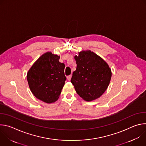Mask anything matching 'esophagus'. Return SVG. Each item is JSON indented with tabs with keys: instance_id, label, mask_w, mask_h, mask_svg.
Masks as SVG:
<instances>
[{
	"instance_id": "obj_1",
	"label": "esophagus",
	"mask_w": 146,
	"mask_h": 146,
	"mask_svg": "<svg viewBox=\"0 0 146 146\" xmlns=\"http://www.w3.org/2000/svg\"><path fill=\"white\" fill-rule=\"evenodd\" d=\"M71 77H72V76L71 75H69V76H67V80L70 81L71 80Z\"/></svg>"
}]
</instances>
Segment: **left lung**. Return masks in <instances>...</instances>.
<instances>
[{"label":"left lung","mask_w":146,"mask_h":146,"mask_svg":"<svg viewBox=\"0 0 146 146\" xmlns=\"http://www.w3.org/2000/svg\"><path fill=\"white\" fill-rule=\"evenodd\" d=\"M77 64L71 82L77 94L86 101L99 98L107 90L111 72L106 62L91 51H81L74 56Z\"/></svg>","instance_id":"1"}]
</instances>
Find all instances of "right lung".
<instances>
[{"label": "right lung", "mask_w": 146, "mask_h": 146, "mask_svg": "<svg viewBox=\"0 0 146 146\" xmlns=\"http://www.w3.org/2000/svg\"><path fill=\"white\" fill-rule=\"evenodd\" d=\"M59 59V56L46 52L35 62L27 74L32 94L47 103L57 100L66 80L65 64L60 63Z\"/></svg>", "instance_id": "add662e5"}]
</instances>
